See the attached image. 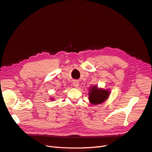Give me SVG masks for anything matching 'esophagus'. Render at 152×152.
Segmentation results:
<instances>
[{"label":"esophagus","instance_id":"esophagus-1","mask_svg":"<svg viewBox=\"0 0 152 152\" xmlns=\"http://www.w3.org/2000/svg\"><path fill=\"white\" fill-rule=\"evenodd\" d=\"M73 86H74L75 87H79V82H78L77 80H75V81H73Z\"/></svg>","mask_w":152,"mask_h":152}]
</instances>
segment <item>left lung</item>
Instances as JSON below:
<instances>
[{
  "instance_id": "obj_1",
  "label": "left lung",
  "mask_w": 152,
  "mask_h": 152,
  "mask_svg": "<svg viewBox=\"0 0 152 152\" xmlns=\"http://www.w3.org/2000/svg\"><path fill=\"white\" fill-rule=\"evenodd\" d=\"M110 91L108 89L99 88L98 86H93L89 91V101L94 105L100 104L108 99Z\"/></svg>"
}]
</instances>
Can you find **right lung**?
<instances>
[{
    "label": "right lung",
    "instance_id": "1",
    "mask_svg": "<svg viewBox=\"0 0 152 152\" xmlns=\"http://www.w3.org/2000/svg\"><path fill=\"white\" fill-rule=\"evenodd\" d=\"M54 98H50V100H54Z\"/></svg>",
    "mask_w": 152,
    "mask_h": 152
}]
</instances>
